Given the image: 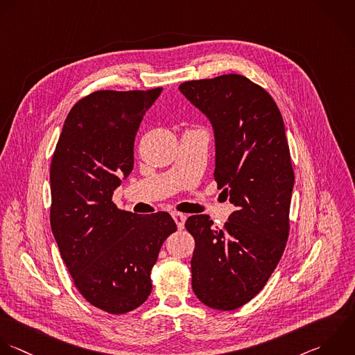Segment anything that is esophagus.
<instances>
[{
	"instance_id": "obj_1",
	"label": "esophagus",
	"mask_w": 355,
	"mask_h": 355,
	"mask_svg": "<svg viewBox=\"0 0 355 355\" xmlns=\"http://www.w3.org/2000/svg\"><path fill=\"white\" fill-rule=\"evenodd\" d=\"M171 216H173V218H174V221H175V224H177L178 230H182V228H184V225H185L187 216H185V214H182V213H177V211H173V213H171Z\"/></svg>"
}]
</instances>
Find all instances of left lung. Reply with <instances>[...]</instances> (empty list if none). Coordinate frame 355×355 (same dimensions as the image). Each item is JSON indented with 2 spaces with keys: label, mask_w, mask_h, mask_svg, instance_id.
Wrapping results in <instances>:
<instances>
[{
  "label": "left lung",
  "mask_w": 355,
  "mask_h": 355,
  "mask_svg": "<svg viewBox=\"0 0 355 355\" xmlns=\"http://www.w3.org/2000/svg\"><path fill=\"white\" fill-rule=\"evenodd\" d=\"M184 96L211 123L214 178L236 210L224 228L191 216L192 289L214 310L250 302L277 268L289 236L295 173L282 114L271 95L241 74L185 81Z\"/></svg>",
  "instance_id": "8db88e82"
}]
</instances>
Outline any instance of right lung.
Masks as SVG:
<instances>
[{
    "label": "right lung",
    "instance_id": "add662e5",
    "mask_svg": "<svg viewBox=\"0 0 355 355\" xmlns=\"http://www.w3.org/2000/svg\"><path fill=\"white\" fill-rule=\"evenodd\" d=\"M162 88L96 91L69 112L49 171L51 228L81 296L109 314L139 307L171 216L117 209L113 192L134 167V141Z\"/></svg>",
    "mask_w": 355,
    "mask_h": 355
}]
</instances>
